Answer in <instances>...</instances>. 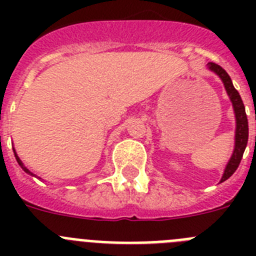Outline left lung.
Segmentation results:
<instances>
[{
	"label": "left lung",
	"mask_w": 256,
	"mask_h": 256,
	"mask_svg": "<svg viewBox=\"0 0 256 256\" xmlns=\"http://www.w3.org/2000/svg\"><path fill=\"white\" fill-rule=\"evenodd\" d=\"M208 69L212 73H216V76L220 78V80L224 84L226 91H227L228 97H230L232 106H234V118H236V130H234V148L230 159L228 160L227 165H226L224 173L220 178V183L227 180L228 178L232 176V174L236 172V169L238 168L240 162L242 159L244 151L246 148V144H248V116H246L245 106H244L242 100H241V96L237 92L236 88L234 87V83L230 80V76L227 74L224 69L222 66H219L216 62H209L208 64Z\"/></svg>",
	"instance_id": "1"
}]
</instances>
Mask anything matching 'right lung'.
Wrapping results in <instances>:
<instances>
[{
  "mask_svg": "<svg viewBox=\"0 0 256 256\" xmlns=\"http://www.w3.org/2000/svg\"><path fill=\"white\" fill-rule=\"evenodd\" d=\"M14 154H15V158H16V162H18V164H19V165H20V166H22V170L26 172V173H28V174H29V176H32V177H36V174H33V173H32V172H30V170H29V169H28V168H26V165L22 164V160H20V158H19V156H18L16 151L14 150Z\"/></svg>",
  "mask_w": 256,
  "mask_h": 256,
  "instance_id": "1",
  "label": "right lung"
}]
</instances>
